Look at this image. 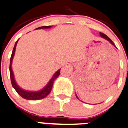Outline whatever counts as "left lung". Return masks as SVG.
Listing matches in <instances>:
<instances>
[{
  "label": "left lung",
  "instance_id": "left-lung-1",
  "mask_svg": "<svg viewBox=\"0 0 128 128\" xmlns=\"http://www.w3.org/2000/svg\"><path fill=\"white\" fill-rule=\"evenodd\" d=\"M100 36H102V37L103 38H104V39L107 40V41H109V42L110 43V44H112V45H113V46H114V47H116V46H114V44L113 42H112V41L111 40H110V38H109L108 37V36H106V34H104V33H102V32H100ZM76 97H77V99H79V98H78V97H77V95H76Z\"/></svg>",
  "mask_w": 128,
  "mask_h": 128
}]
</instances>
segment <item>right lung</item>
<instances>
[{"mask_svg": "<svg viewBox=\"0 0 128 128\" xmlns=\"http://www.w3.org/2000/svg\"><path fill=\"white\" fill-rule=\"evenodd\" d=\"M51 26H40L39 28H37L36 29H41V28H51ZM19 39L17 40V42L15 44L14 48L13 49L12 53L11 58H10V79H11V82L12 86L16 90V92H18L19 95H20L22 98L26 100H41L44 98H46L48 94L51 92V89L52 87V84L54 82V80L59 76L60 73V70H58L54 74V76H52L51 80H49V82H48V84L45 86L43 89H42L41 90L38 91V92H31V91H27L24 90L23 89L19 87L18 84L16 83V80L14 79V73H13L12 69V63L13 58L14 56L15 51H16V48Z\"/></svg>", "mask_w": 128, "mask_h": 128, "instance_id": "obj_1", "label": "right lung"}]
</instances>
